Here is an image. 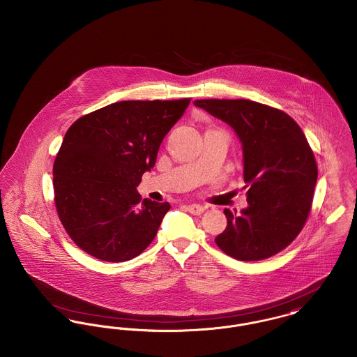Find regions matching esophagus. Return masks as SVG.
<instances>
[{
    "label": "esophagus",
    "instance_id": "obj_1",
    "mask_svg": "<svg viewBox=\"0 0 357 357\" xmlns=\"http://www.w3.org/2000/svg\"><path fill=\"white\" fill-rule=\"evenodd\" d=\"M186 209L191 214H195V215H199V214H202L204 213V210L205 208L202 206V205H197V204H191V205H188L186 206Z\"/></svg>",
    "mask_w": 357,
    "mask_h": 357
}]
</instances>
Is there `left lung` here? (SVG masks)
<instances>
[{"label": "left lung", "mask_w": 357, "mask_h": 357, "mask_svg": "<svg viewBox=\"0 0 357 357\" xmlns=\"http://www.w3.org/2000/svg\"><path fill=\"white\" fill-rule=\"evenodd\" d=\"M194 105L233 128L250 188L240 214L224 210L228 225L215 244L243 261L271 257L293 243L312 209L318 169L306 136L287 113L250 100H195Z\"/></svg>", "instance_id": "obj_1"}]
</instances>
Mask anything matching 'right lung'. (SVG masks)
Returning a JSON list of instances; mask_svg holds the SVG:
<instances>
[{
	"instance_id": "add662e5",
	"label": "right lung",
	"mask_w": 357,
	"mask_h": 357,
	"mask_svg": "<svg viewBox=\"0 0 357 357\" xmlns=\"http://www.w3.org/2000/svg\"><path fill=\"white\" fill-rule=\"evenodd\" d=\"M190 98L120 101L78 119L54 163L56 211L71 240L104 261H126L147 248L169 204L136 188Z\"/></svg>"
}]
</instances>
